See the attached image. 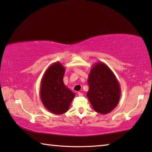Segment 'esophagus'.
I'll use <instances>...</instances> for the list:
<instances>
[{"mask_svg":"<svg viewBox=\"0 0 152 152\" xmlns=\"http://www.w3.org/2000/svg\"><path fill=\"white\" fill-rule=\"evenodd\" d=\"M78 96H80V97H81V96H83V94L82 93H81V92H78Z\"/></svg>","mask_w":152,"mask_h":152,"instance_id":"34e87169","label":"esophagus"}]
</instances>
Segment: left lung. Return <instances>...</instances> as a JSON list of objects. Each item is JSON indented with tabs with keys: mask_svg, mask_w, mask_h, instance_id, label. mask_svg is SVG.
Listing matches in <instances>:
<instances>
[{
	"mask_svg": "<svg viewBox=\"0 0 152 152\" xmlns=\"http://www.w3.org/2000/svg\"><path fill=\"white\" fill-rule=\"evenodd\" d=\"M87 96L94 109L100 114L111 112L118 104L121 89L113 71L102 62L94 64L88 76Z\"/></svg>",
	"mask_w": 152,
	"mask_h": 152,
	"instance_id": "left-lung-1",
	"label": "left lung"
}]
</instances>
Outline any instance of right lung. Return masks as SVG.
<instances>
[{
  "label": "right lung",
  "mask_w": 152,
  "mask_h": 152,
  "mask_svg": "<svg viewBox=\"0 0 152 152\" xmlns=\"http://www.w3.org/2000/svg\"><path fill=\"white\" fill-rule=\"evenodd\" d=\"M65 69L59 62L50 65L42 78L39 95L45 108L55 115L67 112L75 94L63 83Z\"/></svg>",
  "instance_id": "1"
}]
</instances>
